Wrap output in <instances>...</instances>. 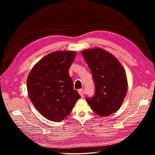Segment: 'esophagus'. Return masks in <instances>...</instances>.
I'll list each match as a JSON object with an SVG mask.
<instances>
[{
    "instance_id": "esophagus-1",
    "label": "esophagus",
    "mask_w": 155,
    "mask_h": 155,
    "mask_svg": "<svg viewBox=\"0 0 155 155\" xmlns=\"http://www.w3.org/2000/svg\"><path fill=\"white\" fill-rule=\"evenodd\" d=\"M78 92L79 94V95H80L81 97H83V89H82V88L79 89Z\"/></svg>"
}]
</instances>
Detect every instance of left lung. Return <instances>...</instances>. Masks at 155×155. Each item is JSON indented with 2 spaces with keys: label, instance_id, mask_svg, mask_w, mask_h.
I'll use <instances>...</instances> for the list:
<instances>
[{
  "label": "left lung",
  "instance_id": "obj_1",
  "mask_svg": "<svg viewBox=\"0 0 155 155\" xmlns=\"http://www.w3.org/2000/svg\"><path fill=\"white\" fill-rule=\"evenodd\" d=\"M91 70L95 92L86 100L92 110L101 116H107L118 110L127 91L125 70L114 55L101 48L81 51Z\"/></svg>",
  "mask_w": 155,
  "mask_h": 155
}]
</instances>
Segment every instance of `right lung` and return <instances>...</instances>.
<instances>
[{
    "label": "right lung",
    "mask_w": 155,
    "mask_h": 155,
    "mask_svg": "<svg viewBox=\"0 0 155 155\" xmlns=\"http://www.w3.org/2000/svg\"><path fill=\"white\" fill-rule=\"evenodd\" d=\"M74 51H54L33 67L27 79L30 100L40 114L61 121L71 112L80 98L74 89L68 70L76 58Z\"/></svg>",
    "instance_id": "add662e5"
}]
</instances>
